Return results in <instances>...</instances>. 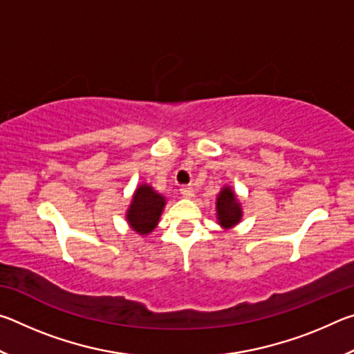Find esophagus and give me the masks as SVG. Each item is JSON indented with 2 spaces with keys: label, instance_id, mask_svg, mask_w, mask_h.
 <instances>
[{
  "label": "esophagus",
  "instance_id": "esophagus-1",
  "mask_svg": "<svg viewBox=\"0 0 354 354\" xmlns=\"http://www.w3.org/2000/svg\"><path fill=\"white\" fill-rule=\"evenodd\" d=\"M181 195L184 198H192V196H195V189L190 187V185H183Z\"/></svg>",
  "mask_w": 354,
  "mask_h": 354
}]
</instances>
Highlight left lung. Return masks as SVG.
<instances>
[{
	"label": "left lung",
	"instance_id": "8db88e82",
	"mask_svg": "<svg viewBox=\"0 0 354 354\" xmlns=\"http://www.w3.org/2000/svg\"><path fill=\"white\" fill-rule=\"evenodd\" d=\"M215 211H217V220L218 225L225 230L236 226L239 221L242 220V207L239 203L234 190L225 185L220 190L217 196V203H215Z\"/></svg>",
	"mask_w": 354,
	"mask_h": 354
}]
</instances>
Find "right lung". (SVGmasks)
<instances>
[{"label": "right lung", "mask_w": 354, "mask_h": 354, "mask_svg": "<svg viewBox=\"0 0 354 354\" xmlns=\"http://www.w3.org/2000/svg\"><path fill=\"white\" fill-rule=\"evenodd\" d=\"M165 207V198L151 185L140 184L133 195L127 220L137 234H149L159 223L160 214Z\"/></svg>", "instance_id": "obj_1"}]
</instances>
